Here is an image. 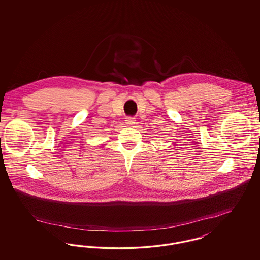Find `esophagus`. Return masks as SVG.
<instances>
[{"mask_svg":"<svg viewBox=\"0 0 260 260\" xmlns=\"http://www.w3.org/2000/svg\"><path fill=\"white\" fill-rule=\"evenodd\" d=\"M124 122H125V124L128 126H133L136 124V120L134 118H126Z\"/></svg>","mask_w":260,"mask_h":260,"instance_id":"34e87169","label":"esophagus"}]
</instances>
